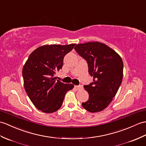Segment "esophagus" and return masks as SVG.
<instances>
[{"label": "esophagus", "instance_id": "esophagus-1", "mask_svg": "<svg viewBox=\"0 0 146 146\" xmlns=\"http://www.w3.org/2000/svg\"><path fill=\"white\" fill-rule=\"evenodd\" d=\"M74 88H75V89H76L77 90H80L83 88L82 86H81V85H79V86H76H76H74Z\"/></svg>", "mask_w": 146, "mask_h": 146}]
</instances>
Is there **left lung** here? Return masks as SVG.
<instances>
[{
  "label": "left lung",
  "mask_w": 146,
  "mask_h": 146,
  "mask_svg": "<svg viewBox=\"0 0 146 146\" xmlns=\"http://www.w3.org/2000/svg\"><path fill=\"white\" fill-rule=\"evenodd\" d=\"M74 49L85 60L93 82L84 88L89 99L82 103L91 113L104 110L113 100L123 76V62L121 56L104 43L94 42L78 44Z\"/></svg>",
  "instance_id": "1"
}]
</instances>
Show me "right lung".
Here are the masks:
<instances>
[{"label":"right lung","mask_w":146,"mask_h":146,"mask_svg":"<svg viewBox=\"0 0 146 146\" xmlns=\"http://www.w3.org/2000/svg\"><path fill=\"white\" fill-rule=\"evenodd\" d=\"M76 44L46 45L37 48L29 55L22 70L24 88L33 105L43 113H52L62 106L73 84L56 80L55 74L62 68L63 58Z\"/></svg>","instance_id":"obj_1"}]
</instances>
